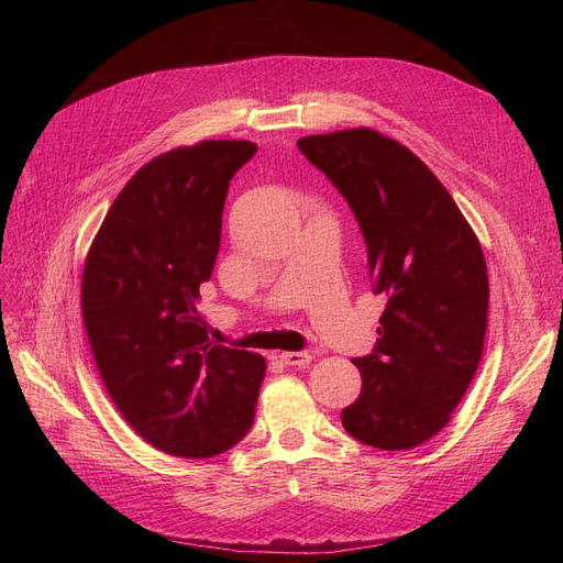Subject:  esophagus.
Listing matches in <instances>:
<instances>
[{
	"mask_svg": "<svg viewBox=\"0 0 563 563\" xmlns=\"http://www.w3.org/2000/svg\"><path fill=\"white\" fill-rule=\"evenodd\" d=\"M279 360L286 364V366H308L312 362V354L310 352H282Z\"/></svg>",
	"mask_w": 563,
	"mask_h": 563,
	"instance_id": "esophagus-1",
	"label": "esophagus"
}]
</instances>
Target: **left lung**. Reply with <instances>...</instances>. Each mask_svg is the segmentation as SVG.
Here are the masks:
<instances>
[{"instance_id":"8db88e82","label":"left lung","mask_w":563,"mask_h":563,"mask_svg":"<svg viewBox=\"0 0 563 563\" xmlns=\"http://www.w3.org/2000/svg\"><path fill=\"white\" fill-rule=\"evenodd\" d=\"M362 228L373 291L385 294L376 347L352 364L362 395L343 408L350 437L416 449L446 428L482 362L488 272L482 244L439 178L373 129L300 139Z\"/></svg>"}]
</instances>
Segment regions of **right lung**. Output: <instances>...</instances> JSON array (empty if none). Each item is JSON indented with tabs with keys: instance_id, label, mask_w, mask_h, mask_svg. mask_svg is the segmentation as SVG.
<instances>
[{
	"instance_id": "1",
	"label": "right lung",
	"mask_w": 563,
	"mask_h": 563,
	"mask_svg": "<svg viewBox=\"0 0 563 563\" xmlns=\"http://www.w3.org/2000/svg\"><path fill=\"white\" fill-rule=\"evenodd\" d=\"M249 141H203L147 162L117 195L87 255L81 314L100 378L147 444L211 457L246 437L265 360L216 345L197 310L232 176Z\"/></svg>"
}]
</instances>
